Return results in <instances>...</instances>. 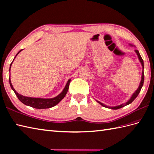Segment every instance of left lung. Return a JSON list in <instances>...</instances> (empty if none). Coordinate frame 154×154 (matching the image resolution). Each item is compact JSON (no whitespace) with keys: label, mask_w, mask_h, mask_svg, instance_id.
I'll return each mask as SVG.
<instances>
[{"label":"left lung","mask_w":154,"mask_h":154,"mask_svg":"<svg viewBox=\"0 0 154 154\" xmlns=\"http://www.w3.org/2000/svg\"><path fill=\"white\" fill-rule=\"evenodd\" d=\"M129 45H130V46H133V45H131V44H129ZM135 52L137 53V55H138V59H139V61H140V63H141L142 66V69L144 70V61H143V59H142L141 56H140V54H139V51H138V50H135ZM144 80V74L143 70H142V77H141V81H140V83L139 86H138V89L136 90V91L133 93L132 96H131V97L130 98V99H129L128 101H127V102L126 103H125V104H120V105H118V106H112V107H111V106H108L104 105V104H103L102 103L99 102V101H98V100H97V102H98L100 104H101V105H102L103 106H104V107H106V108H110V109H113V110H117V109H119V108H122V107L125 106H126V105H128V104H131V103H132L133 101L137 98V97L138 96V95L139 94V93H140V90H141V89H142V86H143Z\"/></svg>","instance_id":"1"}]
</instances>
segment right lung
Instances as JSON below:
<instances>
[{
  "instance_id": "obj_1",
  "label": "right lung",
  "mask_w": 154,
  "mask_h": 154,
  "mask_svg": "<svg viewBox=\"0 0 154 154\" xmlns=\"http://www.w3.org/2000/svg\"><path fill=\"white\" fill-rule=\"evenodd\" d=\"M23 50H21L18 53L16 54V57L18 55V54L20 53V51H21ZM16 57H14V59L16 58ZM13 60V61H14ZM12 63L10 64V68L11 66H12ZM9 82H10V87L12 88V89L14 91V93H16V96L17 97V98L19 99L21 103H23L24 104L27 106H31L32 108H37V109H44V108H51L54 106H55L56 104H57L60 101H61L64 97H65L67 91L69 90V84L70 82V79H69L67 82V83L65 85V87L64 89L63 90V91L60 93L59 95H58L57 97H54V98H51V99H42V98H34V97H25L23 95H21L16 91L14 89L13 85L11 83V80H10V78H9Z\"/></svg>"
}]
</instances>
